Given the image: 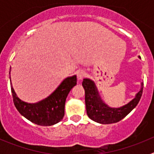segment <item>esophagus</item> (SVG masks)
<instances>
[{"label":"esophagus","mask_w":154,"mask_h":154,"mask_svg":"<svg viewBox=\"0 0 154 154\" xmlns=\"http://www.w3.org/2000/svg\"><path fill=\"white\" fill-rule=\"evenodd\" d=\"M85 75H86V73L83 70H79L77 72V78L79 80H82V79H84Z\"/></svg>","instance_id":"34e87169"}]
</instances>
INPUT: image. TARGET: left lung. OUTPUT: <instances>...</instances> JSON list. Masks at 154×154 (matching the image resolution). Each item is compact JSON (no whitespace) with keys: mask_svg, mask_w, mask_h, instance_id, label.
Returning <instances> with one entry per match:
<instances>
[{"mask_svg":"<svg viewBox=\"0 0 154 154\" xmlns=\"http://www.w3.org/2000/svg\"><path fill=\"white\" fill-rule=\"evenodd\" d=\"M82 86L85 89L87 115L92 120L102 124L117 123L126 117L140 102L143 89L142 86L136 97L124 106L120 108H110L101 100L93 82L85 79L82 82Z\"/></svg>","mask_w":154,"mask_h":154,"instance_id":"left-lung-1","label":"left lung"}]
</instances>
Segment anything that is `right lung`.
I'll return each instance as SVG.
<instances>
[{
    "mask_svg": "<svg viewBox=\"0 0 154 154\" xmlns=\"http://www.w3.org/2000/svg\"><path fill=\"white\" fill-rule=\"evenodd\" d=\"M76 82L75 75L66 78L51 96L35 104L20 100L11 87L14 104L17 111L32 123L39 126H52L63 119L65 100Z\"/></svg>",
    "mask_w": 154,
    "mask_h": 154,
    "instance_id": "add662e5",
    "label": "right lung"
}]
</instances>
